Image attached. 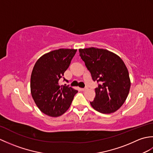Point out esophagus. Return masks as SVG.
<instances>
[{
  "label": "esophagus",
  "mask_w": 153,
  "mask_h": 153,
  "mask_svg": "<svg viewBox=\"0 0 153 153\" xmlns=\"http://www.w3.org/2000/svg\"><path fill=\"white\" fill-rule=\"evenodd\" d=\"M87 89H88L87 87H85V88H82V89H81V90H82V91H86Z\"/></svg>",
  "instance_id": "1"
}]
</instances>
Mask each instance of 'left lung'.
Masks as SVG:
<instances>
[{
	"label": "left lung",
	"instance_id": "left-lung-1",
	"mask_svg": "<svg viewBox=\"0 0 153 153\" xmlns=\"http://www.w3.org/2000/svg\"><path fill=\"white\" fill-rule=\"evenodd\" d=\"M79 52L93 79L101 83L95 89V97L91 105L102 114L117 111L126 101L131 86L123 61L115 53L103 48H79Z\"/></svg>",
	"mask_w": 153,
	"mask_h": 153
}]
</instances>
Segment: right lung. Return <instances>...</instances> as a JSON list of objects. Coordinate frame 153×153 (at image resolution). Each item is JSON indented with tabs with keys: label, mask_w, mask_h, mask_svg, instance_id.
I'll return each instance as SVG.
<instances>
[{
	"label": "right lung",
	"mask_w": 153,
	"mask_h": 153,
	"mask_svg": "<svg viewBox=\"0 0 153 153\" xmlns=\"http://www.w3.org/2000/svg\"><path fill=\"white\" fill-rule=\"evenodd\" d=\"M76 51L70 48L54 50L43 54L35 64L31 76V93L45 114L51 117L63 114L77 93L72 87L59 85Z\"/></svg>",
	"instance_id": "right-lung-1"
}]
</instances>
